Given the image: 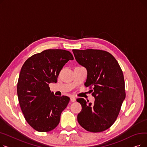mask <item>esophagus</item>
I'll return each mask as SVG.
<instances>
[{
	"label": "esophagus",
	"mask_w": 147,
	"mask_h": 147,
	"mask_svg": "<svg viewBox=\"0 0 147 147\" xmlns=\"http://www.w3.org/2000/svg\"><path fill=\"white\" fill-rule=\"evenodd\" d=\"M70 101L71 102H74L76 101V98L74 96H71L70 98Z\"/></svg>",
	"instance_id": "obj_1"
}]
</instances>
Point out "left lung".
I'll list each match as a JSON object with an SVG mask.
<instances>
[{"label": "left lung", "mask_w": 147, "mask_h": 147, "mask_svg": "<svg viewBox=\"0 0 147 147\" xmlns=\"http://www.w3.org/2000/svg\"><path fill=\"white\" fill-rule=\"evenodd\" d=\"M73 52L78 63L87 69L84 85L93 88L92 95L95 97L94 104L77 99L82 107L78 121L89 132H103L116 120L126 97L123 71L117 60L107 51L89 49H73Z\"/></svg>", "instance_id": "obj_1"}]
</instances>
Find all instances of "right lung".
<instances>
[{
  "instance_id": "1",
  "label": "right lung",
  "mask_w": 147,
  "mask_h": 147,
  "mask_svg": "<svg viewBox=\"0 0 147 147\" xmlns=\"http://www.w3.org/2000/svg\"><path fill=\"white\" fill-rule=\"evenodd\" d=\"M73 59L68 51L47 49L28 58L21 69L17 83L19 104L27 122L38 132H49L59 124L69 98L55 96L49 83H57L61 69Z\"/></svg>"
}]
</instances>
